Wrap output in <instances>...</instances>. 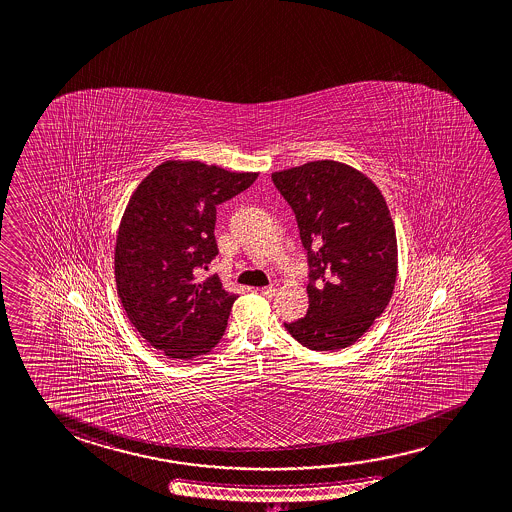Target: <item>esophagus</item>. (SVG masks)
Segmentation results:
<instances>
[{
    "label": "esophagus",
    "instance_id": "esophagus-1",
    "mask_svg": "<svg viewBox=\"0 0 512 512\" xmlns=\"http://www.w3.org/2000/svg\"><path fill=\"white\" fill-rule=\"evenodd\" d=\"M260 294H262V296H266V298H273V296L277 294V287H275V285H268V287H262V289H260Z\"/></svg>",
    "mask_w": 512,
    "mask_h": 512
}]
</instances>
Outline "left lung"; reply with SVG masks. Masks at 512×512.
<instances>
[{"mask_svg":"<svg viewBox=\"0 0 512 512\" xmlns=\"http://www.w3.org/2000/svg\"><path fill=\"white\" fill-rule=\"evenodd\" d=\"M271 178L293 209L310 268L307 316L284 327L310 350H343L393 296L398 248L386 200L368 176L336 160Z\"/></svg>","mask_w":512,"mask_h":512,"instance_id":"obj_1","label":"left lung"}]
</instances>
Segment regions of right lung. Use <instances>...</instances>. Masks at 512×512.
<instances>
[{"label":"right lung","mask_w":512,"mask_h":512,"mask_svg":"<svg viewBox=\"0 0 512 512\" xmlns=\"http://www.w3.org/2000/svg\"><path fill=\"white\" fill-rule=\"evenodd\" d=\"M259 173L200 160H166L137 185L114 253L119 300L135 330L169 359L209 353L225 334L237 296L219 277L196 280L218 255L216 207Z\"/></svg>","instance_id":"add662e5"}]
</instances>
